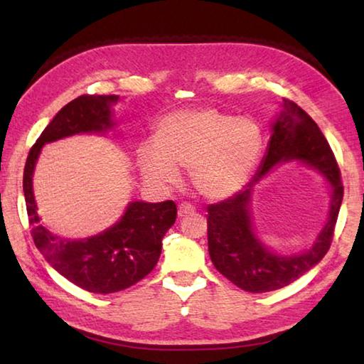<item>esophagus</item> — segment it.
<instances>
[{
	"label": "esophagus",
	"instance_id": "obj_1",
	"mask_svg": "<svg viewBox=\"0 0 364 364\" xmlns=\"http://www.w3.org/2000/svg\"><path fill=\"white\" fill-rule=\"evenodd\" d=\"M194 213V207L188 204V202H183V204L178 205V217L184 218L188 217V215H193Z\"/></svg>",
	"mask_w": 364,
	"mask_h": 364
}]
</instances>
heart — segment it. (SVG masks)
<instances>
[{
  "label": "heart",
  "mask_w": 364,
  "mask_h": 364,
  "mask_svg": "<svg viewBox=\"0 0 364 364\" xmlns=\"http://www.w3.org/2000/svg\"><path fill=\"white\" fill-rule=\"evenodd\" d=\"M154 143L136 149L139 173L151 186L178 183L188 168L191 186L208 200H223L241 191L263 152V132L249 117H234L217 107L181 109L154 128Z\"/></svg>",
  "instance_id": "heart-1"
}]
</instances>
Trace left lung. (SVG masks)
<instances>
[{"instance_id":"8db88e82","label":"left lung","mask_w":364,"mask_h":364,"mask_svg":"<svg viewBox=\"0 0 364 364\" xmlns=\"http://www.w3.org/2000/svg\"><path fill=\"white\" fill-rule=\"evenodd\" d=\"M267 154L247 186L230 199L207 208L208 254L226 279L247 292L262 294L286 287L323 260L341 210L343 186L341 171L315 120L297 104L284 100L271 122ZM301 163L323 176L331 189L328 218L314 244L299 255H278L255 231L251 197L256 184L274 168Z\"/></svg>"}]
</instances>
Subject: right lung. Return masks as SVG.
Masks as SVG:
<instances>
[{
    "mask_svg": "<svg viewBox=\"0 0 364 364\" xmlns=\"http://www.w3.org/2000/svg\"><path fill=\"white\" fill-rule=\"evenodd\" d=\"M119 96H80L48 123L30 149L23 170V196L32 236L45 260L73 284L95 294H112L146 278L159 262L162 239L176 220L173 200L128 202L119 221L90 237H64L40 225L33 173L43 146L75 134H106L114 130Z\"/></svg>",
    "mask_w": 364,
    "mask_h": 364,
    "instance_id": "add662e5",
    "label": "right lung"
}]
</instances>
